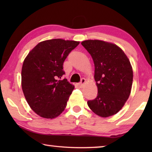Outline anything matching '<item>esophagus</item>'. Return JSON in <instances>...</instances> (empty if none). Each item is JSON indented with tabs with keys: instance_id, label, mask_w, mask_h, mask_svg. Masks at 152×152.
Returning <instances> with one entry per match:
<instances>
[{
	"instance_id": "34e87169",
	"label": "esophagus",
	"mask_w": 152,
	"mask_h": 152,
	"mask_svg": "<svg viewBox=\"0 0 152 152\" xmlns=\"http://www.w3.org/2000/svg\"><path fill=\"white\" fill-rule=\"evenodd\" d=\"M85 82H86V79L85 78H82L81 79V81H80V83L78 84V85H79V86L80 87H82L84 86V84H85Z\"/></svg>"
}]
</instances>
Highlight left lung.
Segmentation results:
<instances>
[{"instance_id": "8db88e82", "label": "left lung", "mask_w": 152, "mask_h": 152, "mask_svg": "<svg viewBox=\"0 0 152 152\" xmlns=\"http://www.w3.org/2000/svg\"><path fill=\"white\" fill-rule=\"evenodd\" d=\"M92 56L98 94L87 104L95 114L108 117L124 106L131 93L133 70L127 56L119 47L101 40L81 43Z\"/></svg>"}]
</instances>
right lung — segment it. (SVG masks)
I'll use <instances>...</instances> for the list:
<instances>
[{
	"label": "right lung",
	"mask_w": 152,
	"mask_h": 152,
	"mask_svg": "<svg viewBox=\"0 0 152 152\" xmlns=\"http://www.w3.org/2000/svg\"><path fill=\"white\" fill-rule=\"evenodd\" d=\"M79 43L61 39L43 41L25 58L21 71L23 92L30 107L40 117L53 119L65 109L74 86L62 79L63 64Z\"/></svg>",
	"instance_id": "1"
}]
</instances>
